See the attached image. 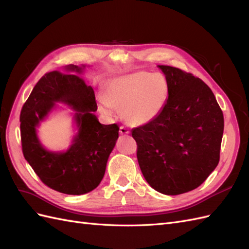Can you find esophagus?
Returning <instances> with one entry per match:
<instances>
[{
  "label": "esophagus",
  "mask_w": 249,
  "mask_h": 249,
  "mask_svg": "<svg viewBox=\"0 0 249 249\" xmlns=\"http://www.w3.org/2000/svg\"><path fill=\"white\" fill-rule=\"evenodd\" d=\"M119 133L122 134V135H127V134H130V130L127 129L126 126H124V125H122L119 127Z\"/></svg>",
  "instance_id": "1"
}]
</instances>
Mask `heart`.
Masks as SVG:
<instances>
[{
	"mask_svg": "<svg viewBox=\"0 0 249 249\" xmlns=\"http://www.w3.org/2000/svg\"><path fill=\"white\" fill-rule=\"evenodd\" d=\"M99 110L111 116L123 109L129 124L141 125L159 116L168 100V84L161 74L137 71L111 80L104 91Z\"/></svg>",
	"mask_w": 249,
	"mask_h": 249,
	"instance_id": "b5f03b06",
	"label": "heart"
}]
</instances>
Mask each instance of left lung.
I'll list each match as a JSON object with an SVG mask.
<instances>
[{
    "mask_svg": "<svg viewBox=\"0 0 249 249\" xmlns=\"http://www.w3.org/2000/svg\"><path fill=\"white\" fill-rule=\"evenodd\" d=\"M168 100L152 122L132 130L146 182L178 195L200 186L219 163L224 119L211 88L192 73L159 65Z\"/></svg>",
    "mask_w": 249,
    "mask_h": 249,
    "instance_id": "8db88e82",
    "label": "left lung"
}]
</instances>
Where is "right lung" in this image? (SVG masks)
<instances>
[{"instance_id":"obj_1","label":"right lung","mask_w":249,"mask_h":249,"mask_svg":"<svg viewBox=\"0 0 249 249\" xmlns=\"http://www.w3.org/2000/svg\"><path fill=\"white\" fill-rule=\"evenodd\" d=\"M67 72L50 71L37 82L20 111V139L25 159L41 182L64 194H85L100 185L109 155L118 138L117 124H102L92 112L97 110L94 91L70 65ZM77 73V75L72 72ZM55 101H63L78 112L79 133L65 153L44 150L36 136V125Z\"/></svg>"}]
</instances>
